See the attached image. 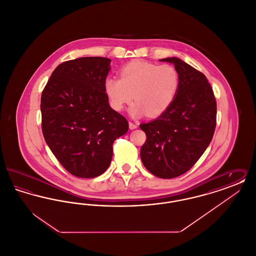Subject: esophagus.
I'll return each instance as SVG.
<instances>
[{
    "label": "esophagus",
    "mask_w": 256,
    "mask_h": 256,
    "mask_svg": "<svg viewBox=\"0 0 256 256\" xmlns=\"http://www.w3.org/2000/svg\"><path fill=\"white\" fill-rule=\"evenodd\" d=\"M128 124H130V130H135V128H137V126H138L136 124H134V122H130Z\"/></svg>",
    "instance_id": "34e87169"
}]
</instances>
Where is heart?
Segmentation results:
<instances>
[{
	"label": "heart",
	"mask_w": 256,
	"mask_h": 256,
	"mask_svg": "<svg viewBox=\"0 0 256 256\" xmlns=\"http://www.w3.org/2000/svg\"><path fill=\"white\" fill-rule=\"evenodd\" d=\"M180 74L169 64L156 65L134 61L122 67L120 80L108 78L104 82L111 106L121 111L132 100L130 114L134 117H158L168 110L178 95Z\"/></svg>",
	"instance_id": "b5f03b06"
}]
</instances>
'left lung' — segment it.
<instances>
[{
  "instance_id": "obj_1",
  "label": "left lung",
  "mask_w": 256,
  "mask_h": 256,
  "mask_svg": "<svg viewBox=\"0 0 256 256\" xmlns=\"http://www.w3.org/2000/svg\"><path fill=\"white\" fill-rule=\"evenodd\" d=\"M180 74V84L170 108L141 124L146 140L140 156L146 170L174 178L190 170L209 146L216 128L217 106L206 76L178 58H162Z\"/></svg>"
}]
</instances>
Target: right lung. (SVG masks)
<instances>
[{"mask_svg":"<svg viewBox=\"0 0 256 256\" xmlns=\"http://www.w3.org/2000/svg\"><path fill=\"white\" fill-rule=\"evenodd\" d=\"M110 58L87 56L60 64L41 96L42 132L61 165L92 178L110 167L112 144L126 134V119L110 108L104 82Z\"/></svg>","mask_w":256,"mask_h":256,"instance_id":"right-lung-1","label":"right lung"}]
</instances>
